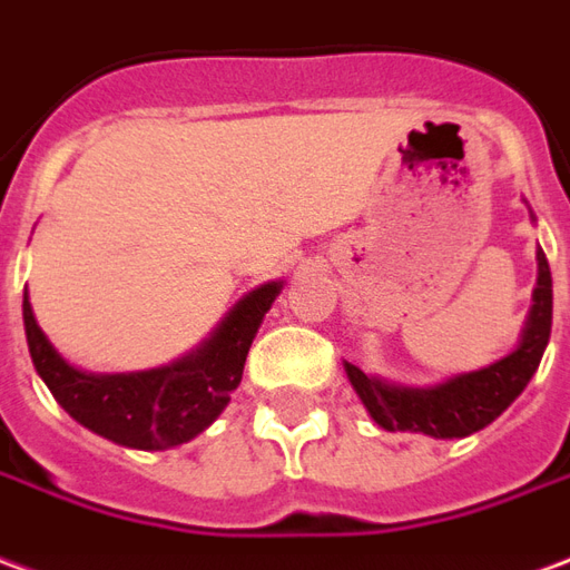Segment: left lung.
Listing matches in <instances>:
<instances>
[{
	"mask_svg": "<svg viewBox=\"0 0 570 570\" xmlns=\"http://www.w3.org/2000/svg\"><path fill=\"white\" fill-rule=\"evenodd\" d=\"M552 327V276L547 255L538 248V285L531 291L529 322L522 327L519 346L483 371L459 373L440 385L410 389L376 380L348 364L346 376L367 406V413L385 431H419L428 438H468L492 425L538 371Z\"/></svg>",
	"mask_w": 570,
	"mask_h": 570,
	"instance_id": "1",
	"label": "left lung"
}]
</instances>
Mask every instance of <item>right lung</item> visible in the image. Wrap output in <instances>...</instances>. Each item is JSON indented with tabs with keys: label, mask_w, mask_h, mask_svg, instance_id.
Returning <instances> with one entry per match:
<instances>
[{
	"label": "right lung",
	"mask_w": 570,
	"mask_h": 570,
	"mask_svg": "<svg viewBox=\"0 0 570 570\" xmlns=\"http://www.w3.org/2000/svg\"><path fill=\"white\" fill-rule=\"evenodd\" d=\"M279 291L282 282H267L248 291L224 315L209 340L166 367L139 373H85L51 346L23 288L27 346L36 373L45 380L53 401L78 425L130 450H169L197 438L230 404V392L243 380L252 340Z\"/></svg>",
	"instance_id": "obj_1"
}]
</instances>
